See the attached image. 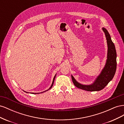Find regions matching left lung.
I'll list each match as a JSON object with an SVG mask.
<instances>
[{
	"mask_svg": "<svg viewBox=\"0 0 124 124\" xmlns=\"http://www.w3.org/2000/svg\"><path fill=\"white\" fill-rule=\"evenodd\" d=\"M102 31L105 33L108 44L107 59L103 69L97 77L93 83L90 85L82 84L76 81L71 75L74 85L77 87L89 92L99 91L103 89L113 78L116 70V52L114 44L112 42L111 36L107 30L103 27Z\"/></svg>",
	"mask_w": 124,
	"mask_h": 124,
	"instance_id": "1",
	"label": "left lung"
}]
</instances>
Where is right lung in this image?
I'll return each instance as SVG.
<instances>
[{
  "label": "right lung",
  "instance_id": "1",
  "mask_svg": "<svg viewBox=\"0 0 124 124\" xmlns=\"http://www.w3.org/2000/svg\"><path fill=\"white\" fill-rule=\"evenodd\" d=\"M56 74H55V76H54V78H53V82H52V85H51V87L48 88L47 90H46V91H44V92H42V93H43V92H46V91H48V90H49V89H50L51 88H52V86H53V84H54V80H55V77H56ZM25 92V91H24ZM25 93H28V92H25ZM33 93V94H38V93Z\"/></svg>",
  "mask_w": 124,
  "mask_h": 124
}]
</instances>
